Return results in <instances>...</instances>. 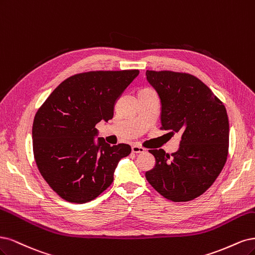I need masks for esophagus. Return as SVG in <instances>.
<instances>
[{"instance_id":"obj_1","label":"esophagus","mask_w":255,"mask_h":255,"mask_svg":"<svg viewBox=\"0 0 255 255\" xmlns=\"http://www.w3.org/2000/svg\"><path fill=\"white\" fill-rule=\"evenodd\" d=\"M131 150H132L133 153H143V152H145L146 149L138 145H132V147H131Z\"/></svg>"}]
</instances>
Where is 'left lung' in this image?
I'll return each mask as SVG.
<instances>
[{
    "instance_id": "8db88e82",
    "label": "left lung",
    "mask_w": 255,
    "mask_h": 255,
    "mask_svg": "<svg viewBox=\"0 0 255 255\" xmlns=\"http://www.w3.org/2000/svg\"><path fill=\"white\" fill-rule=\"evenodd\" d=\"M146 79L160 97L161 129L181 133V142L171 155L163 149L149 150L155 165L145 177L168 200H193L214 183L225 166L227 110L201 80L190 74L146 71Z\"/></svg>"
}]
</instances>
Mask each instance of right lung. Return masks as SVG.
Segmentation results:
<instances>
[{
    "mask_svg": "<svg viewBox=\"0 0 255 255\" xmlns=\"http://www.w3.org/2000/svg\"><path fill=\"white\" fill-rule=\"evenodd\" d=\"M138 70L76 74L57 87L35 116L32 149L41 176L64 200L85 203L113 182L128 144L110 146L95 125L113 118L114 106ZM98 139L96 140V138Z\"/></svg>",
    "mask_w": 255,
    "mask_h": 255,
    "instance_id": "1",
    "label": "right lung"
}]
</instances>
